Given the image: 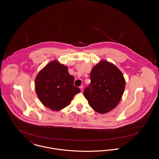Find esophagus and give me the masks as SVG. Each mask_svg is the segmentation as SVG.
I'll return each mask as SVG.
<instances>
[{"mask_svg":"<svg viewBox=\"0 0 159 159\" xmlns=\"http://www.w3.org/2000/svg\"><path fill=\"white\" fill-rule=\"evenodd\" d=\"M80 89H81V92H83V89H84L83 86H81L80 87Z\"/></svg>","mask_w":159,"mask_h":159,"instance_id":"1","label":"esophagus"}]
</instances>
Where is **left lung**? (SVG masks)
<instances>
[{"label":"left lung","mask_w":159,"mask_h":159,"mask_svg":"<svg viewBox=\"0 0 159 159\" xmlns=\"http://www.w3.org/2000/svg\"><path fill=\"white\" fill-rule=\"evenodd\" d=\"M91 84L84 95L91 108L104 114L118 105L124 93L125 81L120 70L106 61H101L91 70Z\"/></svg>","instance_id":"left-lung-1"}]
</instances>
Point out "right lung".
Instances as JSON below:
<instances>
[{"instance_id": "1", "label": "right lung", "mask_w": 159, "mask_h": 159, "mask_svg": "<svg viewBox=\"0 0 159 159\" xmlns=\"http://www.w3.org/2000/svg\"><path fill=\"white\" fill-rule=\"evenodd\" d=\"M74 78L67 66L53 61L41 70L36 76L35 88L40 102L52 111L67 107L75 95L81 90L73 85Z\"/></svg>"}]
</instances>
